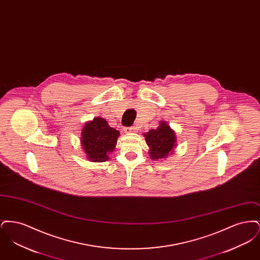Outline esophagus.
<instances>
[{
    "label": "esophagus",
    "instance_id": "34e87169",
    "mask_svg": "<svg viewBox=\"0 0 260 260\" xmlns=\"http://www.w3.org/2000/svg\"><path fill=\"white\" fill-rule=\"evenodd\" d=\"M136 127L135 126H132V127H126V128H124V132L126 133V134H129V133H136Z\"/></svg>",
    "mask_w": 260,
    "mask_h": 260
}]
</instances>
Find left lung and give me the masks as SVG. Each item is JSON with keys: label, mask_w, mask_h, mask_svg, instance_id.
<instances>
[{"label": "left lung", "mask_w": 260, "mask_h": 260, "mask_svg": "<svg viewBox=\"0 0 260 260\" xmlns=\"http://www.w3.org/2000/svg\"><path fill=\"white\" fill-rule=\"evenodd\" d=\"M143 136L148 145L149 156L152 160L162 161V159H167L168 156L174 153L176 135L167 122L160 121L156 129H150L148 133L143 134Z\"/></svg>", "instance_id": "left-lung-1"}]
</instances>
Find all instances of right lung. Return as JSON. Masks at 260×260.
<instances>
[{
    "label": "right lung",
    "mask_w": 260,
    "mask_h": 260,
    "mask_svg": "<svg viewBox=\"0 0 260 260\" xmlns=\"http://www.w3.org/2000/svg\"><path fill=\"white\" fill-rule=\"evenodd\" d=\"M120 132L111 127L105 119L95 117L84 124L81 133V144L87 160L101 162L109 159V154L117 145Z\"/></svg>",
    "instance_id": "obj_1"
}]
</instances>
